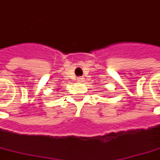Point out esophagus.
Masks as SVG:
<instances>
[{
  "label": "esophagus",
  "instance_id": "esophagus-1",
  "mask_svg": "<svg viewBox=\"0 0 160 160\" xmlns=\"http://www.w3.org/2000/svg\"><path fill=\"white\" fill-rule=\"evenodd\" d=\"M77 81L78 83H83V81H84V78L83 77H77Z\"/></svg>",
  "mask_w": 160,
  "mask_h": 160
}]
</instances>
